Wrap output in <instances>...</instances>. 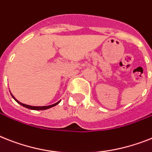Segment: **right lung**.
<instances>
[{"label": "right lung", "mask_w": 152, "mask_h": 152, "mask_svg": "<svg viewBox=\"0 0 152 152\" xmlns=\"http://www.w3.org/2000/svg\"><path fill=\"white\" fill-rule=\"evenodd\" d=\"M9 91H10V90H9ZM10 93H11V96H12V98H13L15 100L16 102H17L18 103L20 104L21 106H24V107H26V108H27V109H29V110H47V109H50V108L53 107V106H56V105H57V104H58V103H60V102H61V101L57 102H56V103H54V104H53V105H50V106H29V105H26V104H24V103H22V102H20L18 101V100H17L15 99V98L14 97V96H13V95H12V94H11V92H10Z\"/></svg>", "instance_id": "1"}]
</instances>
